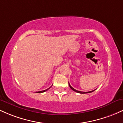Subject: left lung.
I'll use <instances>...</instances> for the list:
<instances>
[{
  "instance_id": "8db88e82",
  "label": "left lung",
  "mask_w": 123,
  "mask_h": 123,
  "mask_svg": "<svg viewBox=\"0 0 123 123\" xmlns=\"http://www.w3.org/2000/svg\"><path fill=\"white\" fill-rule=\"evenodd\" d=\"M68 85H69V86H70V88H71V89H72V90H73L74 91H75V92H78V93H91V92H93L95 90H93V91H89V92H81V91H77V90H76V89H74V88H73L72 86H71V85H70V84H69V82H68Z\"/></svg>"
}]
</instances>
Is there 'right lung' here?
<instances>
[{
    "mask_svg": "<svg viewBox=\"0 0 123 123\" xmlns=\"http://www.w3.org/2000/svg\"><path fill=\"white\" fill-rule=\"evenodd\" d=\"M51 86H50V87H49V88H48V89H46V90H44V91H38V92H37V93H42V92H44L46 91H48V89H50V88H51Z\"/></svg>",
    "mask_w": 123,
    "mask_h": 123,
    "instance_id": "right-lung-1",
    "label": "right lung"
}]
</instances>
